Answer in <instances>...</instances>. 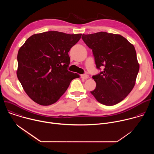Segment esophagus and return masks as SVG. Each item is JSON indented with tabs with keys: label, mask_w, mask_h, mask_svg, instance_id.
<instances>
[{
	"label": "esophagus",
	"mask_w": 154,
	"mask_h": 154,
	"mask_svg": "<svg viewBox=\"0 0 154 154\" xmlns=\"http://www.w3.org/2000/svg\"><path fill=\"white\" fill-rule=\"evenodd\" d=\"M82 77L85 79H88L89 78V75H88V74H85L82 75Z\"/></svg>",
	"instance_id": "1"
}]
</instances>
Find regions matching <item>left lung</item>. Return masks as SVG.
I'll list each match as a JSON object with an SVG mask.
<instances>
[{
  "label": "left lung",
  "instance_id": "1",
  "mask_svg": "<svg viewBox=\"0 0 154 154\" xmlns=\"http://www.w3.org/2000/svg\"><path fill=\"white\" fill-rule=\"evenodd\" d=\"M82 39L92 49L97 69L93 75L96 88L91 91L102 104L112 106L124 100L134 88L139 71L135 47L120 35L100 32L83 34Z\"/></svg>",
  "mask_w": 154,
  "mask_h": 154
}]
</instances>
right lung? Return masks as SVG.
Segmentation results:
<instances>
[{
    "mask_svg": "<svg viewBox=\"0 0 154 154\" xmlns=\"http://www.w3.org/2000/svg\"><path fill=\"white\" fill-rule=\"evenodd\" d=\"M82 34L49 31L29 37L17 54V76L29 97L41 105L56 102L71 82L80 77L69 71L68 52Z\"/></svg>",
    "mask_w": 154,
    "mask_h": 154,
    "instance_id": "right-lung-1",
    "label": "right lung"
}]
</instances>
